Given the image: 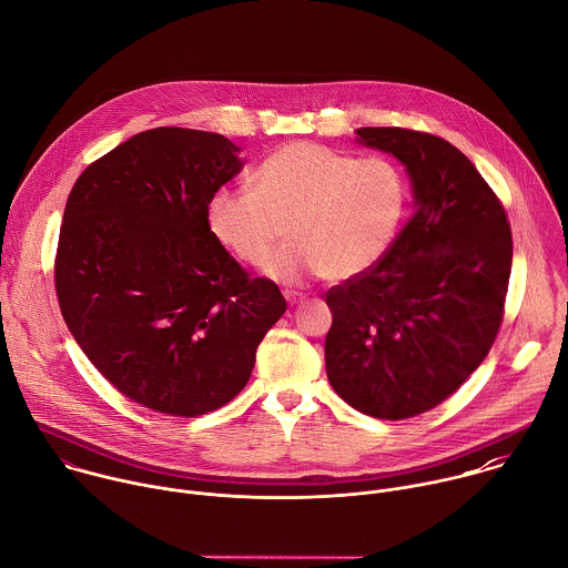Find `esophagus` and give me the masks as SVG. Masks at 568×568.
I'll return each instance as SVG.
<instances>
[{
  "mask_svg": "<svg viewBox=\"0 0 568 568\" xmlns=\"http://www.w3.org/2000/svg\"><path fill=\"white\" fill-rule=\"evenodd\" d=\"M285 294V298H287V303L294 307V305H301L303 301H305V294H301V292H283Z\"/></svg>",
  "mask_w": 568,
  "mask_h": 568,
  "instance_id": "obj_1",
  "label": "esophagus"
}]
</instances>
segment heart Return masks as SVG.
<instances>
[{"instance_id":"1","label":"heart","mask_w":568,"mask_h":568,"mask_svg":"<svg viewBox=\"0 0 568 568\" xmlns=\"http://www.w3.org/2000/svg\"><path fill=\"white\" fill-rule=\"evenodd\" d=\"M405 205V181L387 159L294 141L263 159L250 192L219 187L207 201V225L254 267L267 265L285 227L292 243L272 261L274 278L345 281L387 254Z\"/></svg>"}]
</instances>
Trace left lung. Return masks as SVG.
I'll return each instance as SVG.
<instances>
[{"mask_svg": "<svg viewBox=\"0 0 568 568\" xmlns=\"http://www.w3.org/2000/svg\"><path fill=\"white\" fill-rule=\"evenodd\" d=\"M356 134L407 168L416 212L378 263L327 292V378L361 414L405 420L447 400L489 354L505 316L511 227L449 141L407 128Z\"/></svg>", "mask_w": 568, "mask_h": 568, "instance_id": "left-lung-1", "label": "left lung"}]
</instances>
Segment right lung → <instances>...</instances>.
<instances>
[{"label":"right lung","instance_id":"right-lung-1","mask_svg":"<svg viewBox=\"0 0 568 568\" xmlns=\"http://www.w3.org/2000/svg\"><path fill=\"white\" fill-rule=\"evenodd\" d=\"M241 168L223 134L152 128L70 190L54 256L61 316L99 374L152 412L194 418L230 403L287 310L207 225L210 196Z\"/></svg>","mask_w":568,"mask_h":568}]
</instances>
